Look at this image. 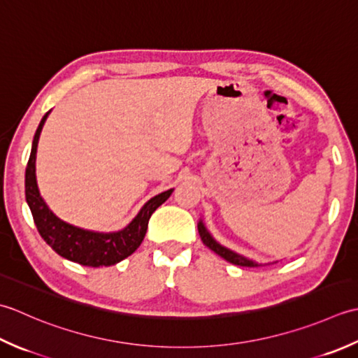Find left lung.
Wrapping results in <instances>:
<instances>
[{"mask_svg":"<svg viewBox=\"0 0 358 358\" xmlns=\"http://www.w3.org/2000/svg\"><path fill=\"white\" fill-rule=\"evenodd\" d=\"M198 230H199V235H201L202 243L206 244L208 249H211L215 253L220 255V257L224 258L225 261H229V262H231V264H235V266H243V267H258L259 266L258 262H255V261H252L249 258H245V257H243V255H238L236 252H233V250L227 249V247L221 245L220 243H216V241L213 239V236H211L210 233H208V230L206 229V225H203L202 221H199V224H198Z\"/></svg>","mask_w":358,"mask_h":358,"instance_id":"8db88e82","label":"left lung"}]
</instances>
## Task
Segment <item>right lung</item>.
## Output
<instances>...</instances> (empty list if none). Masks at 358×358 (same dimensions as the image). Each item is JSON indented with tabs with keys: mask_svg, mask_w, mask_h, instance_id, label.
Here are the masks:
<instances>
[{
	"mask_svg": "<svg viewBox=\"0 0 358 358\" xmlns=\"http://www.w3.org/2000/svg\"><path fill=\"white\" fill-rule=\"evenodd\" d=\"M48 114H45V117L41 119L38 128L35 131L24 179L26 202L32 211L36 230L60 257L69 261L87 267H108L117 264L122 259L128 258L131 253H134L137 247L142 244L151 215L155 213V210L159 206H162L170 198L173 188L151 198L138 211L134 220L119 231H91L62 221L43 201L35 178L36 147H38L40 133L48 119Z\"/></svg>",
	"mask_w": 358,
	"mask_h": 358,
	"instance_id": "add662e5",
	"label": "right lung"
}]
</instances>
